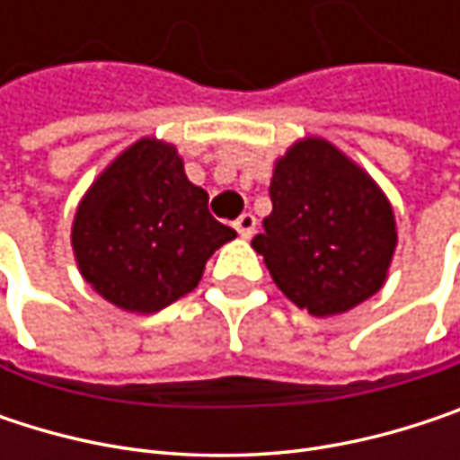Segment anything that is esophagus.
I'll return each instance as SVG.
<instances>
[{"instance_id":"1","label":"esophagus","mask_w":460,"mask_h":460,"mask_svg":"<svg viewBox=\"0 0 460 460\" xmlns=\"http://www.w3.org/2000/svg\"><path fill=\"white\" fill-rule=\"evenodd\" d=\"M234 229H236V234H239L242 239H250V236L255 234V216H252V213H242V216L234 221Z\"/></svg>"}]
</instances>
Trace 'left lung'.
Here are the masks:
<instances>
[{
  "mask_svg": "<svg viewBox=\"0 0 460 460\" xmlns=\"http://www.w3.org/2000/svg\"><path fill=\"white\" fill-rule=\"evenodd\" d=\"M271 216L252 239L277 288L314 317L376 296L397 247L381 186L330 140H296L274 162Z\"/></svg>",
  "mask_w": 460,
  "mask_h": 460,
  "instance_id": "8db88e82",
  "label": "left lung"
}]
</instances>
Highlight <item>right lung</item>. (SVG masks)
<instances>
[{
    "label": "right lung",
    "instance_id": "right-lung-1",
    "mask_svg": "<svg viewBox=\"0 0 460 460\" xmlns=\"http://www.w3.org/2000/svg\"><path fill=\"white\" fill-rule=\"evenodd\" d=\"M236 236L208 210L172 143L140 138L82 197L71 247L82 277L109 304L154 314L191 293L208 258Z\"/></svg>",
    "mask_w": 460,
    "mask_h": 460
}]
</instances>
